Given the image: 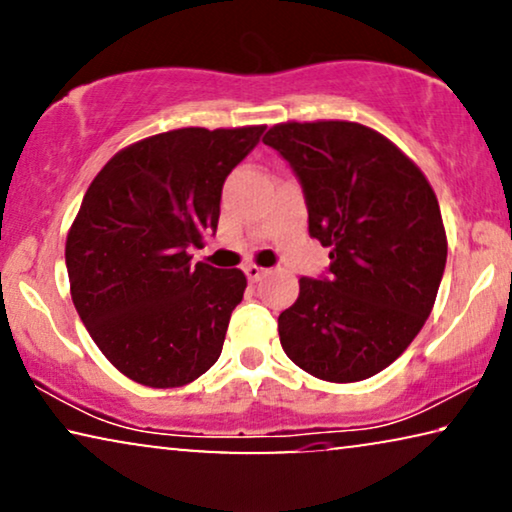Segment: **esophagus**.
<instances>
[{
  "instance_id": "1",
  "label": "esophagus",
  "mask_w": 512,
  "mask_h": 512,
  "mask_svg": "<svg viewBox=\"0 0 512 512\" xmlns=\"http://www.w3.org/2000/svg\"><path fill=\"white\" fill-rule=\"evenodd\" d=\"M244 272H247V279H249V282H251V284H256L258 279L265 277V272H268V270L261 268V265H254V263H251V265H247V268H244Z\"/></svg>"
}]
</instances>
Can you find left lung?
I'll use <instances>...</instances> for the list:
<instances>
[{
    "instance_id": "8db88e82",
    "label": "left lung",
    "mask_w": 512,
    "mask_h": 512,
    "mask_svg": "<svg viewBox=\"0 0 512 512\" xmlns=\"http://www.w3.org/2000/svg\"><path fill=\"white\" fill-rule=\"evenodd\" d=\"M263 142L303 184L310 235L331 249L328 279L300 277L277 319L289 359L319 380L361 382L422 331L447 261L438 198L398 146L354 121H286Z\"/></svg>"
}]
</instances>
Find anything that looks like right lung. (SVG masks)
Masks as SVG:
<instances>
[{
    "label": "right lung",
    "mask_w": 512,
    "mask_h": 512,
    "mask_svg": "<svg viewBox=\"0 0 512 512\" xmlns=\"http://www.w3.org/2000/svg\"><path fill=\"white\" fill-rule=\"evenodd\" d=\"M263 130L160 132L90 181L67 233L69 291L90 338L132 382L184 387L221 356L247 277L191 263V249L219 226L223 181Z\"/></svg>",
    "instance_id": "add662e5"
}]
</instances>
